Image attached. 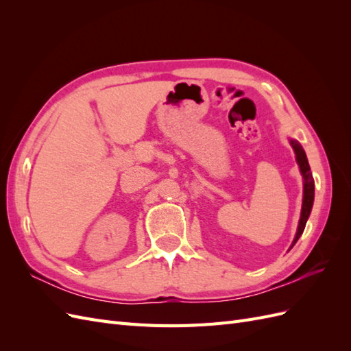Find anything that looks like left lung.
<instances>
[{"mask_svg": "<svg viewBox=\"0 0 351 351\" xmlns=\"http://www.w3.org/2000/svg\"><path fill=\"white\" fill-rule=\"evenodd\" d=\"M290 143L293 146L294 154H295V159H297V164H299L300 173L303 176V204H302L299 227H297L295 237H294V240L291 243V247H293L294 244H295V241L299 240L300 236L303 234L307 218H309V215H311V210H312V206H313V199H315V182H313V177H312V173H311V167H309V162H307V158H306V154L303 151L302 145L299 142H295V141H290Z\"/></svg>", "mask_w": 351, "mask_h": 351, "instance_id": "left-lung-1", "label": "left lung"}]
</instances>
